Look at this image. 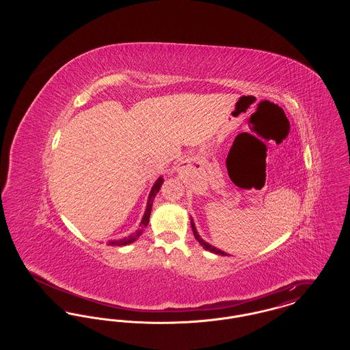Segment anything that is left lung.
Masks as SVG:
<instances>
[{
	"label": "left lung",
	"mask_w": 350,
	"mask_h": 350,
	"mask_svg": "<svg viewBox=\"0 0 350 350\" xmlns=\"http://www.w3.org/2000/svg\"><path fill=\"white\" fill-rule=\"evenodd\" d=\"M191 228H193V232H194V237H196V239L200 241V245H202L204 250H210V252H213V253H217V254H221V256H226V254H227V253H224V252H221V250L214 248L213 245H210V244L204 243V241L200 239V236L198 234V232H197V230H196V226H194L193 220H191Z\"/></svg>",
	"instance_id": "obj_1"
}]
</instances>
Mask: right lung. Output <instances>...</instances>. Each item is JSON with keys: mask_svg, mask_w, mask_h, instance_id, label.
<instances>
[{"mask_svg": "<svg viewBox=\"0 0 350 350\" xmlns=\"http://www.w3.org/2000/svg\"><path fill=\"white\" fill-rule=\"evenodd\" d=\"M163 181H164V180L160 177V178L154 183L153 187H152V190H150V198H148V203H147V210H146L144 217H143V220H142V223H140V230H137L136 232L133 233L130 237H124V239H120V240H113V241H110V243H109L110 245H127V244H130V243L135 241V240L142 234L143 230H144V228H147L148 221H150L152 203H153V200H154L156 194L159 193V190H160V187H161V185H163Z\"/></svg>", "mask_w": 350, "mask_h": 350, "instance_id": "add662e5", "label": "right lung"}]
</instances>
